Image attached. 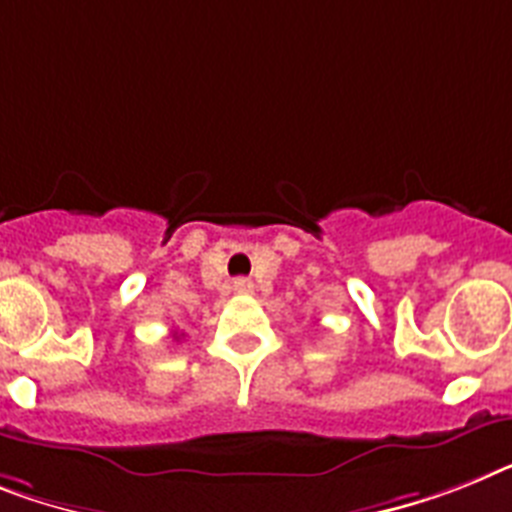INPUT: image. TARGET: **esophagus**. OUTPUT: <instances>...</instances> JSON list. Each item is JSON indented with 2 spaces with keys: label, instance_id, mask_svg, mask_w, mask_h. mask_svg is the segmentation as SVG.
I'll return each instance as SVG.
<instances>
[{
  "label": "esophagus",
  "instance_id": "1",
  "mask_svg": "<svg viewBox=\"0 0 512 512\" xmlns=\"http://www.w3.org/2000/svg\"><path fill=\"white\" fill-rule=\"evenodd\" d=\"M235 290L238 293H253V282L246 280V277H240V280H235Z\"/></svg>",
  "mask_w": 512,
  "mask_h": 512
}]
</instances>
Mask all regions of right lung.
Listing matches in <instances>:
<instances>
[{
	"label": "right lung",
	"instance_id": "1",
	"mask_svg": "<svg viewBox=\"0 0 512 512\" xmlns=\"http://www.w3.org/2000/svg\"><path fill=\"white\" fill-rule=\"evenodd\" d=\"M180 337H183V335H175V340H180Z\"/></svg>",
	"mask_w": 512,
	"mask_h": 512
}]
</instances>
